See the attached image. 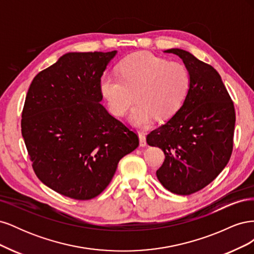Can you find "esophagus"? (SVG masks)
<instances>
[{
  "instance_id": "34e87169",
  "label": "esophagus",
  "mask_w": 254,
  "mask_h": 254,
  "mask_svg": "<svg viewBox=\"0 0 254 254\" xmlns=\"http://www.w3.org/2000/svg\"><path fill=\"white\" fill-rule=\"evenodd\" d=\"M139 139H140V146H142V147H144V146H146V136H145V133L143 132H139Z\"/></svg>"
}]
</instances>
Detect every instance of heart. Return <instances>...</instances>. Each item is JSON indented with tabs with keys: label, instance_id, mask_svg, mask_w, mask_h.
Segmentation results:
<instances>
[{
	"label": "heart",
	"instance_id": "heart-1",
	"mask_svg": "<svg viewBox=\"0 0 254 254\" xmlns=\"http://www.w3.org/2000/svg\"><path fill=\"white\" fill-rule=\"evenodd\" d=\"M190 73L186 65L151 54H135L120 65L119 76L105 74L101 90L110 111L125 117L134 104L131 120L139 127L171 119L180 109L190 89Z\"/></svg>",
	"mask_w": 254,
	"mask_h": 254
}]
</instances>
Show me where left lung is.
I'll return each mask as SVG.
<instances>
[{"mask_svg": "<svg viewBox=\"0 0 254 254\" xmlns=\"http://www.w3.org/2000/svg\"><path fill=\"white\" fill-rule=\"evenodd\" d=\"M190 73V89L183 105L164 125L152 130L146 141L164 151L157 177L177 195H190L210 184L232 155L235 126L233 101L215 68L180 49Z\"/></svg>", "mask_w": 254, "mask_h": 254, "instance_id": "obj_1", "label": "left lung"}]
</instances>
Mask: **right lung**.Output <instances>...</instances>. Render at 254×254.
Segmentation results:
<instances>
[{"instance_id": "1", "label": "right lung", "mask_w": 254, "mask_h": 254, "mask_svg": "<svg viewBox=\"0 0 254 254\" xmlns=\"http://www.w3.org/2000/svg\"><path fill=\"white\" fill-rule=\"evenodd\" d=\"M112 52L67 53L30 83L21 131L38 178L57 193L89 200L108 187L139 136L99 103Z\"/></svg>"}]
</instances>
